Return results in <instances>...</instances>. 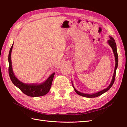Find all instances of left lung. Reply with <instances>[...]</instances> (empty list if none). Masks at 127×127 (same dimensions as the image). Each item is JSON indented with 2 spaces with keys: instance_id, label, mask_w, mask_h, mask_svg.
<instances>
[{
  "instance_id": "8db88e82",
  "label": "left lung",
  "mask_w": 127,
  "mask_h": 127,
  "mask_svg": "<svg viewBox=\"0 0 127 127\" xmlns=\"http://www.w3.org/2000/svg\"><path fill=\"white\" fill-rule=\"evenodd\" d=\"M109 38H110V39L108 40V43L109 45L110 46L111 48L113 49V53L114 54V56H115V69H114V74H113V78H112V80L110 82V84H109V85L107 88H105V89L102 90L100 91H98V92H97L95 94H84V93H82L79 92V91H77L75 89V88L74 87L72 83V86L73 87V89H74L75 92L77 93L78 95L82 96H83L85 97H88V98H94V97H98L100 95H102L103 94H104V93L107 92L110 89V88L112 87V85H113L114 83V81H115V76H116V69L117 68V66H118V55H117V48H116V44L115 43V41L114 38L111 37L109 36Z\"/></svg>"
}]
</instances>
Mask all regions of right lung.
Returning a JSON list of instances; mask_svg holds the SVG:
<instances>
[{"label":"right lung","mask_w":127,"mask_h":127,"mask_svg":"<svg viewBox=\"0 0 127 127\" xmlns=\"http://www.w3.org/2000/svg\"><path fill=\"white\" fill-rule=\"evenodd\" d=\"M13 46V43L10 50L8 57V63H9L8 73H9V76L12 82L15 86L18 88L24 94H25V95L29 96L39 97L45 95L46 94L48 93L49 90H50L53 78H54L55 73H52L45 82L40 84H26L20 81L16 77V76L14 75L12 69V66L11 52L12 50Z\"/></svg>","instance_id":"right-lung-1"}]
</instances>
